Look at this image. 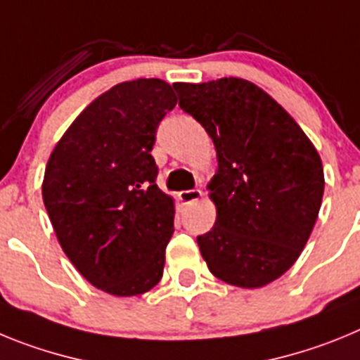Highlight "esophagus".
I'll list each match as a JSON object with an SVG mask.
<instances>
[{
    "label": "esophagus",
    "instance_id": "esophagus-1",
    "mask_svg": "<svg viewBox=\"0 0 360 360\" xmlns=\"http://www.w3.org/2000/svg\"><path fill=\"white\" fill-rule=\"evenodd\" d=\"M200 196H202V191L200 189H189V191H182V193H178V200L182 203H193L196 202V200H200Z\"/></svg>",
    "mask_w": 360,
    "mask_h": 360
}]
</instances>
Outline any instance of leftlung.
Listing matches in <instances>:
<instances>
[{
    "label": "left lung",
    "mask_w": 360,
    "mask_h": 360,
    "mask_svg": "<svg viewBox=\"0 0 360 360\" xmlns=\"http://www.w3.org/2000/svg\"><path fill=\"white\" fill-rule=\"evenodd\" d=\"M173 88L218 157L207 186L216 221L196 238L200 252L221 281L265 287L294 265L316 225L324 193L319 153L274 98L245 79Z\"/></svg>",
    "instance_id": "left-lung-1"
}]
</instances>
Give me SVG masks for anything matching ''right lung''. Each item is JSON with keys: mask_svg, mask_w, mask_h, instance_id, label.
Wrapping results in <instances>:
<instances>
[{"mask_svg": "<svg viewBox=\"0 0 360 360\" xmlns=\"http://www.w3.org/2000/svg\"><path fill=\"white\" fill-rule=\"evenodd\" d=\"M160 79L120 82L82 111L49 158L43 202L84 279L119 297L162 279L174 203L157 186V128L174 106Z\"/></svg>", "mask_w": 360, "mask_h": 360, "instance_id": "1", "label": "right lung"}]
</instances>
